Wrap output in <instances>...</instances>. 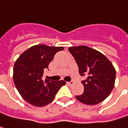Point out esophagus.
Returning <instances> with one entry per match:
<instances>
[{
	"mask_svg": "<svg viewBox=\"0 0 128 128\" xmlns=\"http://www.w3.org/2000/svg\"><path fill=\"white\" fill-rule=\"evenodd\" d=\"M66 84H67L68 85L72 86V85H73V84H74V81H73V80H71V81H70V82H67Z\"/></svg>",
	"mask_w": 128,
	"mask_h": 128,
	"instance_id": "esophagus-1",
	"label": "esophagus"
}]
</instances>
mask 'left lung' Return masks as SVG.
<instances>
[{"instance_id":"left-lung-1","label":"left lung","mask_w":128,"mask_h":128,"mask_svg":"<svg viewBox=\"0 0 128 128\" xmlns=\"http://www.w3.org/2000/svg\"><path fill=\"white\" fill-rule=\"evenodd\" d=\"M75 58L79 73L86 79L82 81L84 92L76 96L86 105H96L108 98L115 84L116 70L114 65L102 52L85 45L70 47Z\"/></svg>"}]
</instances>
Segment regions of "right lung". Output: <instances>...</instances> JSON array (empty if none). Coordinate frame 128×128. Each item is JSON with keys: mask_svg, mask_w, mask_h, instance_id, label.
Instances as JSON below:
<instances>
[{"mask_svg": "<svg viewBox=\"0 0 128 128\" xmlns=\"http://www.w3.org/2000/svg\"><path fill=\"white\" fill-rule=\"evenodd\" d=\"M63 47L37 44L22 52L14 65L13 80L21 97L32 106L42 107L51 102L64 80H42L44 70L48 69L55 54Z\"/></svg>", "mask_w": 128, "mask_h": 128, "instance_id": "add662e5", "label": "right lung"}]
</instances>
